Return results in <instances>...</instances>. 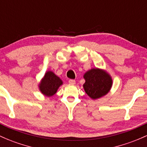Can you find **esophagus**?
Here are the masks:
<instances>
[{
  "label": "esophagus",
  "instance_id": "34e87169",
  "mask_svg": "<svg viewBox=\"0 0 147 147\" xmlns=\"http://www.w3.org/2000/svg\"><path fill=\"white\" fill-rule=\"evenodd\" d=\"M69 84H75V80H69Z\"/></svg>",
  "mask_w": 147,
  "mask_h": 147
}]
</instances>
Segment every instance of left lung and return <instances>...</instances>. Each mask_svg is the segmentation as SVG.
I'll list each match as a JSON object with an SVG mask.
<instances>
[{"label":"left lung","instance_id":"left-lung-1","mask_svg":"<svg viewBox=\"0 0 147 147\" xmlns=\"http://www.w3.org/2000/svg\"><path fill=\"white\" fill-rule=\"evenodd\" d=\"M83 77L85 80L84 89L91 99L96 100L103 97L112 88V78L105 70L93 67L86 71Z\"/></svg>","mask_w":147,"mask_h":147}]
</instances>
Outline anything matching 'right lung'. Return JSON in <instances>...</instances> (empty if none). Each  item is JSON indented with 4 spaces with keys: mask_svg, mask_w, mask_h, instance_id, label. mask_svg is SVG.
I'll return each instance as SVG.
<instances>
[{
    "mask_svg": "<svg viewBox=\"0 0 147 147\" xmlns=\"http://www.w3.org/2000/svg\"><path fill=\"white\" fill-rule=\"evenodd\" d=\"M63 82L59 77L53 71H46L45 75L38 84L40 91L47 97H51L57 92L58 89L62 86Z\"/></svg>",
    "mask_w": 147,
    "mask_h": 147,
    "instance_id": "right-lung-1",
    "label": "right lung"
}]
</instances>
